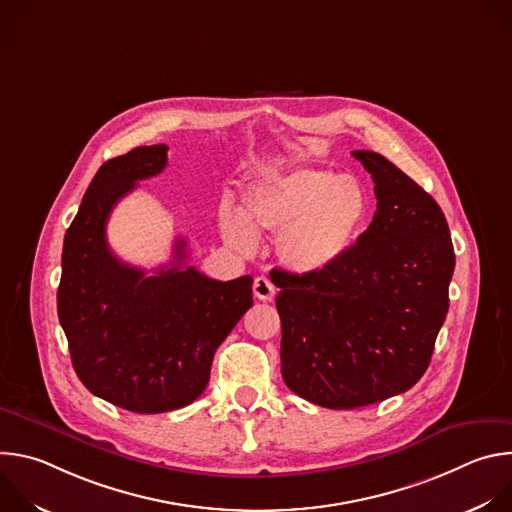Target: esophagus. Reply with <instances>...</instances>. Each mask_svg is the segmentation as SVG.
Masks as SVG:
<instances>
[{
  "mask_svg": "<svg viewBox=\"0 0 512 512\" xmlns=\"http://www.w3.org/2000/svg\"><path fill=\"white\" fill-rule=\"evenodd\" d=\"M253 291H255V298L269 302L275 296V285L267 277H257L253 283Z\"/></svg>",
  "mask_w": 512,
  "mask_h": 512,
  "instance_id": "1",
  "label": "esophagus"
}]
</instances>
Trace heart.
Here are the masks:
<instances>
[{"label":"heart","instance_id":"heart-1","mask_svg":"<svg viewBox=\"0 0 512 512\" xmlns=\"http://www.w3.org/2000/svg\"><path fill=\"white\" fill-rule=\"evenodd\" d=\"M371 208V196L356 178L302 168L249 186L243 212L223 204L218 225L239 251H251L257 235L277 233L275 251L289 271L320 275L356 247Z\"/></svg>","mask_w":512,"mask_h":512}]
</instances>
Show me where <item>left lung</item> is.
<instances>
[{"mask_svg": "<svg viewBox=\"0 0 512 512\" xmlns=\"http://www.w3.org/2000/svg\"><path fill=\"white\" fill-rule=\"evenodd\" d=\"M352 156L375 182L369 229L320 275L277 269L283 381L328 409L385 401L423 377L456 265L440 204L381 154Z\"/></svg>", "mask_w": 512, "mask_h": 512, "instance_id": "obj_1", "label": "left lung"}]
</instances>
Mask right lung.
<instances>
[{
	"instance_id": "add662e5",
	"label": "right lung",
	"mask_w": 512,
	"mask_h": 512,
	"mask_svg": "<svg viewBox=\"0 0 512 512\" xmlns=\"http://www.w3.org/2000/svg\"><path fill=\"white\" fill-rule=\"evenodd\" d=\"M168 145H141L105 162L64 235L58 320L72 367L97 397L133 411L164 413L202 395L216 348L253 306V277L210 279L174 261L145 275L119 261L105 237L115 204L160 174Z\"/></svg>"
}]
</instances>
